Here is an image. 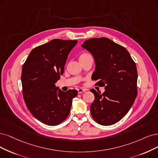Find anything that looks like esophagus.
Wrapping results in <instances>:
<instances>
[{"mask_svg":"<svg viewBox=\"0 0 158 158\" xmlns=\"http://www.w3.org/2000/svg\"><path fill=\"white\" fill-rule=\"evenodd\" d=\"M78 93L79 94H81V93H82V92H85L86 90H87L86 89H81V88H80V89H79L78 90Z\"/></svg>","mask_w":158,"mask_h":158,"instance_id":"obj_1","label":"esophagus"}]
</instances>
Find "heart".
Returning <instances> with one entry per match:
<instances>
[{
    "instance_id": "b5f03b06",
    "label": "heart",
    "mask_w": 158,
    "mask_h": 158,
    "mask_svg": "<svg viewBox=\"0 0 158 158\" xmlns=\"http://www.w3.org/2000/svg\"><path fill=\"white\" fill-rule=\"evenodd\" d=\"M89 55H90L89 53H88V52H83V53L80 55L79 58H82V57H85V56H89Z\"/></svg>"
}]
</instances>
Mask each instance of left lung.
Instances as JSON below:
<instances>
[{
  "label": "left lung",
  "mask_w": 158,
  "mask_h": 158,
  "mask_svg": "<svg viewBox=\"0 0 158 158\" xmlns=\"http://www.w3.org/2000/svg\"><path fill=\"white\" fill-rule=\"evenodd\" d=\"M81 46L94 58L92 78L106 89L103 94L90 90L95 96L90 106L92 118L103 126L115 124L129 111L137 97L136 64L125 48L107 38L87 40Z\"/></svg>",
  "instance_id": "1"
}]
</instances>
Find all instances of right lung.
Wrapping results in <instances>:
<instances>
[{
    "label": "right lung",
    "mask_w": 158,
    "mask_h": 158,
    "mask_svg": "<svg viewBox=\"0 0 158 158\" xmlns=\"http://www.w3.org/2000/svg\"><path fill=\"white\" fill-rule=\"evenodd\" d=\"M77 40L54 39L33 49L22 68L23 94L26 106L39 121L56 126L69 113L77 90L62 91L55 83L64 73L69 52Z\"/></svg>",
    "instance_id": "1"
}]
</instances>
